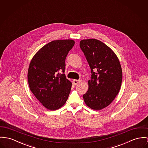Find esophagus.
<instances>
[{"instance_id": "34e87169", "label": "esophagus", "mask_w": 148, "mask_h": 148, "mask_svg": "<svg viewBox=\"0 0 148 148\" xmlns=\"http://www.w3.org/2000/svg\"><path fill=\"white\" fill-rule=\"evenodd\" d=\"M73 84H74V85H77V84H78L80 82H81V80H80L74 79L73 80Z\"/></svg>"}]
</instances>
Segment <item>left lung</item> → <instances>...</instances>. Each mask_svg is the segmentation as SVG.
<instances>
[{"label":"left lung","instance_id":"8db88e82","mask_svg":"<svg viewBox=\"0 0 148 148\" xmlns=\"http://www.w3.org/2000/svg\"><path fill=\"white\" fill-rule=\"evenodd\" d=\"M80 47L91 68L88 90L83 95L86 104L99 110L108 106L119 93L122 80L119 61L114 52L102 42L84 39Z\"/></svg>","mask_w":148,"mask_h":148}]
</instances>
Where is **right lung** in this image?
Here are the masks:
<instances>
[{"mask_svg": "<svg viewBox=\"0 0 148 148\" xmlns=\"http://www.w3.org/2000/svg\"><path fill=\"white\" fill-rule=\"evenodd\" d=\"M73 40H53L34 55L28 69L30 89L47 109L55 110L66 102L71 88L64 73L65 59L74 45Z\"/></svg>", "mask_w": 148, "mask_h": 148, "instance_id": "1", "label": "right lung"}]
</instances>
